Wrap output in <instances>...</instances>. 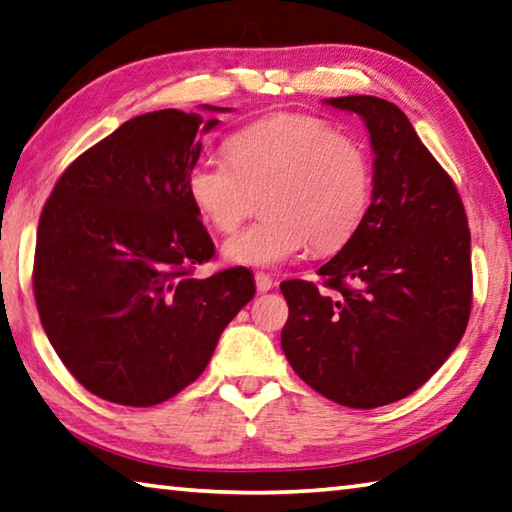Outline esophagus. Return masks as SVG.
<instances>
[{
    "label": "esophagus",
    "instance_id": "34e87169",
    "mask_svg": "<svg viewBox=\"0 0 512 512\" xmlns=\"http://www.w3.org/2000/svg\"><path fill=\"white\" fill-rule=\"evenodd\" d=\"M254 281H256V289H258L260 294H265V292H269V289L274 287L272 276L265 274V272H256V274H254Z\"/></svg>",
    "mask_w": 512,
    "mask_h": 512
}]
</instances>
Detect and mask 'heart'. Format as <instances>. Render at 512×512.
Masks as SVG:
<instances>
[{
	"label": "heart",
	"instance_id": "obj_1",
	"mask_svg": "<svg viewBox=\"0 0 512 512\" xmlns=\"http://www.w3.org/2000/svg\"><path fill=\"white\" fill-rule=\"evenodd\" d=\"M227 160L191 165L187 191L220 234L252 214L263 223L231 236L223 254L234 265L276 267L312 245L330 254L350 243L368 216L374 171L368 149L303 113H276L227 140Z\"/></svg>",
	"mask_w": 512,
	"mask_h": 512
}]
</instances>
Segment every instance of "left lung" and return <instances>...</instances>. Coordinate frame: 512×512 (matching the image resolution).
Instances as JSON below:
<instances>
[{"label":"left lung","mask_w":512,"mask_h":512,"mask_svg":"<svg viewBox=\"0 0 512 512\" xmlns=\"http://www.w3.org/2000/svg\"><path fill=\"white\" fill-rule=\"evenodd\" d=\"M361 115L374 151L372 202L359 231L318 269L323 287L285 281L283 352L301 379L347 408L408 397L466 332L470 229L455 182L397 104L327 100Z\"/></svg>","instance_id":"1"}]
</instances>
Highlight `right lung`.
Instances as JSON below:
<instances>
[{
	"label": "right lung",
	"mask_w": 512,
	"mask_h": 512,
	"mask_svg": "<svg viewBox=\"0 0 512 512\" xmlns=\"http://www.w3.org/2000/svg\"><path fill=\"white\" fill-rule=\"evenodd\" d=\"M216 124L178 109L138 115L73 160L46 200L37 312L62 363L104 401L149 408L176 397L256 294L245 267L191 276L214 243L187 173L200 158L196 136Z\"/></svg>",
	"instance_id": "add662e5"
}]
</instances>
